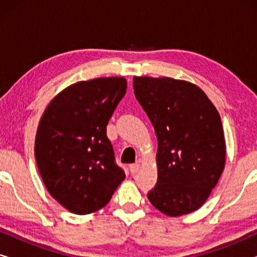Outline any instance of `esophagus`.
<instances>
[{
    "instance_id": "34e87169",
    "label": "esophagus",
    "mask_w": 257,
    "mask_h": 257,
    "mask_svg": "<svg viewBox=\"0 0 257 257\" xmlns=\"http://www.w3.org/2000/svg\"><path fill=\"white\" fill-rule=\"evenodd\" d=\"M139 168H140V161L130 165V171H131V173H137V172L139 171Z\"/></svg>"
}]
</instances>
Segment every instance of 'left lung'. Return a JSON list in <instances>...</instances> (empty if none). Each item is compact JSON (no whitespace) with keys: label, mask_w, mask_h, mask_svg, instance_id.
Wrapping results in <instances>:
<instances>
[{"label":"left lung","mask_w":257,"mask_h":257,"mask_svg":"<svg viewBox=\"0 0 257 257\" xmlns=\"http://www.w3.org/2000/svg\"><path fill=\"white\" fill-rule=\"evenodd\" d=\"M133 90L158 139V180L147 194L167 216L201 207L226 164L219 112L198 85L171 77H133Z\"/></svg>","instance_id":"1"}]
</instances>
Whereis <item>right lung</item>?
Returning a JSON list of instances; mask_svg holds the SVG:
<instances>
[{
	"instance_id": "right-lung-1",
	"label": "right lung",
	"mask_w": 257,
	"mask_h": 257,
	"mask_svg": "<svg viewBox=\"0 0 257 257\" xmlns=\"http://www.w3.org/2000/svg\"><path fill=\"white\" fill-rule=\"evenodd\" d=\"M126 87L124 77L80 80L56 94L42 115L35 139L38 171L52 198L73 214L103 208L125 179L106 126Z\"/></svg>"
}]
</instances>
